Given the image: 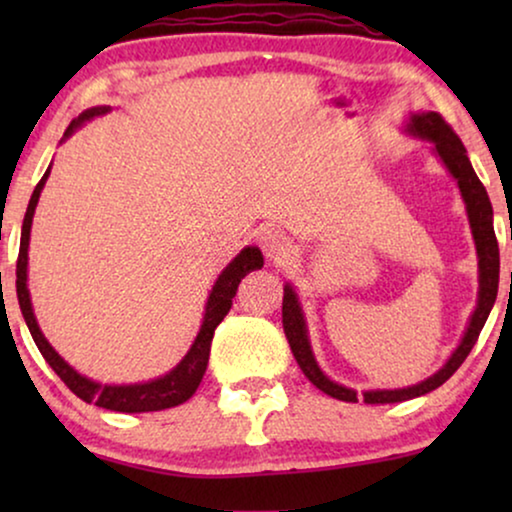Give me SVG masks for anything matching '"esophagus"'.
<instances>
[{"mask_svg": "<svg viewBox=\"0 0 512 512\" xmlns=\"http://www.w3.org/2000/svg\"><path fill=\"white\" fill-rule=\"evenodd\" d=\"M258 244H261L265 258L272 263H279L286 254H289V240H286V235L277 228L261 230V235H258Z\"/></svg>", "mask_w": 512, "mask_h": 512, "instance_id": "esophagus-1", "label": "esophagus"}]
</instances>
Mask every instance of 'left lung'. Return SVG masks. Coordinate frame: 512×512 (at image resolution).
I'll use <instances>...</instances> for the list:
<instances>
[{"mask_svg": "<svg viewBox=\"0 0 512 512\" xmlns=\"http://www.w3.org/2000/svg\"><path fill=\"white\" fill-rule=\"evenodd\" d=\"M403 130L412 137L431 142L433 153H436L440 163L445 165V170L452 174V179L457 181L459 193L466 205L468 223H471L475 254H478V284H480L478 303H475V310L471 314V319H468L464 338H461L457 349L450 354V359L443 363V368H438L436 373L426 377L422 382L410 384V387L368 389L359 394V391L352 387L333 382L331 377L319 368L310 345V335H307V321H305L303 307H300L298 293L289 282H286L284 303H282V324H284L286 340H289L291 345V352L296 356L298 366L305 373L307 380H310L317 389L324 391V394L338 398V401L356 403L359 398H363V403H401L438 389L440 384L447 382L454 373H457V368L466 361V356L471 354L473 345L478 342L482 326H485L489 312H492L496 293H499V242H496V235H494L492 202H489L485 186H482V181L473 170L471 160H468L464 144H461V139L454 135L450 125L445 123V118L436 114V111H417V114H410Z\"/></svg>", "mask_w": 512, "mask_h": 512, "instance_id": "left-lung-1", "label": "left lung"}]
</instances>
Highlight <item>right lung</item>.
I'll list each match as a JSON object with an SVG mask.
<instances>
[{"label": "right lung", "instance_id": "right-lung-1", "mask_svg": "<svg viewBox=\"0 0 512 512\" xmlns=\"http://www.w3.org/2000/svg\"><path fill=\"white\" fill-rule=\"evenodd\" d=\"M109 107H93L86 109L79 118H74L65 130V137L62 142L74 135L81 125H86L90 118L107 114ZM48 174H51V165L41 181L34 188L30 205H27L25 219H23V230H20V251H18V263H16V291H18V305L20 312H23L25 324L30 328L34 345L39 347L41 356H44L48 366L55 370V375L60 377L62 382L67 384L69 389L74 391L81 401L95 403L97 408H107L114 412H156L165 408H174V405L186 403L188 398L195 394V389L200 387L202 375L207 370L209 361V347H212V338L216 326L221 324L223 317L230 312V305H233V298L237 293V286L249 275L251 270L263 268V254L258 247H244L240 254H237L233 261H230L223 272L216 279L212 291H209L207 305H205V317H202L200 331L195 335L191 349H188L184 359H181L177 366H174L170 373L156 377V380L149 382H137V384H102L90 380V377L76 373V370L69 366V363L62 359V356L55 352L51 342L44 338L41 328L37 324V317H34L32 310V298L30 289H27V249H30V230H32V219L34 209H37L39 195L44 191Z\"/></svg>", "mask_w": 512, "mask_h": 512}]
</instances>
